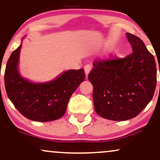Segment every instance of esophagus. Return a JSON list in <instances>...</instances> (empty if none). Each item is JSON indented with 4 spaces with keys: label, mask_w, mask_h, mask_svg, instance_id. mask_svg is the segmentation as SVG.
Returning <instances> with one entry per match:
<instances>
[{
    "label": "esophagus",
    "mask_w": 160,
    "mask_h": 160,
    "mask_svg": "<svg viewBox=\"0 0 160 160\" xmlns=\"http://www.w3.org/2000/svg\"><path fill=\"white\" fill-rule=\"evenodd\" d=\"M84 71H85L86 77V78H87L88 75H89V72H90V71H91V66L89 65H86L85 67H84Z\"/></svg>",
    "instance_id": "34e87169"
}]
</instances>
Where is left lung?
I'll use <instances>...</instances> for the list:
<instances>
[{"label": "left lung", "instance_id": "left-lung-1", "mask_svg": "<svg viewBox=\"0 0 160 160\" xmlns=\"http://www.w3.org/2000/svg\"><path fill=\"white\" fill-rule=\"evenodd\" d=\"M126 38L133 52L124 58L95 62L88 76L95 111L108 120L136 117L152 100L157 86L153 56L138 37L126 33Z\"/></svg>", "mask_w": 160, "mask_h": 160}]
</instances>
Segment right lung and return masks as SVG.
<instances>
[{
	"mask_svg": "<svg viewBox=\"0 0 160 160\" xmlns=\"http://www.w3.org/2000/svg\"><path fill=\"white\" fill-rule=\"evenodd\" d=\"M23 39L7 63L4 83L7 96L29 120L37 122L58 120L65 114L70 98L85 80L84 70H68L47 82H33L23 78L19 70Z\"/></svg>",
	"mask_w": 160,
	"mask_h": 160,
	"instance_id": "1",
	"label": "right lung"
}]
</instances>
